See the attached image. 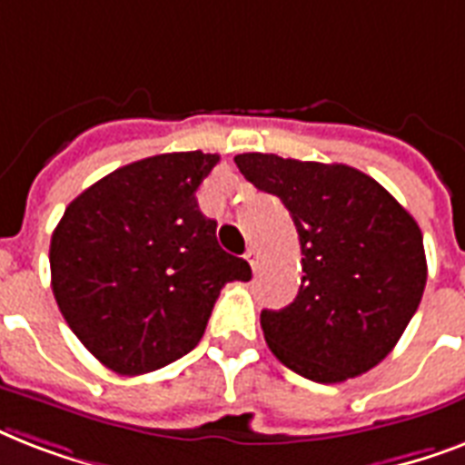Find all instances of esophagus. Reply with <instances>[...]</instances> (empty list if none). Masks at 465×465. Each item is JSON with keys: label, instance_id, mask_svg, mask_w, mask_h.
Instances as JSON below:
<instances>
[{"label": "esophagus", "instance_id": "34e87169", "mask_svg": "<svg viewBox=\"0 0 465 465\" xmlns=\"http://www.w3.org/2000/svg\"><path fill=\"white\" fill-rule=\"evenodd\" d=\"M246 261H248V265H251V268L258 270V261H261V253H258L255 248H248V251H246Z\"/></svg>", "mask_w": 465, "mask_h": 465}]
</instances>
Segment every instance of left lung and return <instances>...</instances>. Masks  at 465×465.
I'll return each mask as SVG.
<instances>
[{
    "label": "left lung",
    "mask_w": 465,
    "mask_h": 465,
    "mask_svg": "<svg viewBox=\"0 0 465 465\" xmlns=\"http://www.w3.org/2000/svg\"><path fill=\"white\" fill-rule=\"evenodd\" d=\"M236 166L290 210L302 246V287L262 311L265 342L284 367L340 383L396 347L427 282L418 222L371 175L345 163L239 154Z\"/></svg>",
    "instance_id": "obj_1"
}]
</instances>
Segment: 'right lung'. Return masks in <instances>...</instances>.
Wrapping results in <instances>:
<instances>
[{
	"label": "right lung",
	"mask_w": 465,
	"mask_h": 465,
	"mask_svg": "<svg viewBox=\"0 0 465 465\" xmlns=\"http://www.w3.org/2000/svg\"><path fill=\"white\" fill-rule=\"evenodd\" d=\"M217 154L173 152L113 171L62 214L53 294L82 345L113 371L147 374L200 342L219 292L251 265L217 243L197 188Z\"/></svg>",
	"instance_id": "obj_1"
}]
</instances>
